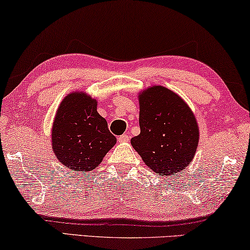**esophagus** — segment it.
<instances>
[{"label":"esophagus","mask_w":250,"mask_h":250,"mask_svg":"<svg viewBox=\"0 0 250 250\" xmlns=\"http://www.w3.org/2000/svg\"><path fill=\"white\" fill-rule=\"evenodd\" d=\"M129 141V135L128 134H123L120 137H118V142L120 143H126V142Z\"/></svg>","instance_id":"34e87169"}]
</instances>
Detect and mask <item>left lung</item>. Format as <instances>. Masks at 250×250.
<instances>
[{
	"label": "left lung",
	"instance_id": "8db88e82",
	"mask_svg": "<svg viewBox=\"0 0 250 250\" xmlns=\"http://www.w3.org/2000/svg\"><path fill=\"white\" fill-rule=\"evenodd\" d=\"M140 135L130 144L147 167L160 175L178 174L197 152L199 126L182 97L163 86H151L138 94Z\"/></svg>",
	"mask_w": 250,
	"mask_h": 250
}]
</instances>
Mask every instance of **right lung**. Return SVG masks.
Masks as SVG:
<instances>
[{"label": "right lung", "instance_id": "add662e5", "mask_svg": "<svg viewBox=\"0 0 250 250\" xmlns=\"http://www.w3.org/2000/svg\"><path fill=\"white\" fill-rule=\"evenodd\" d=\"M107 122L97 112V99L72 91L57 109L51 130L57 160L72 171H91L116 144Z\"/></svg>", "mask_w": 250, "mask_h": 250}]
</instances>
